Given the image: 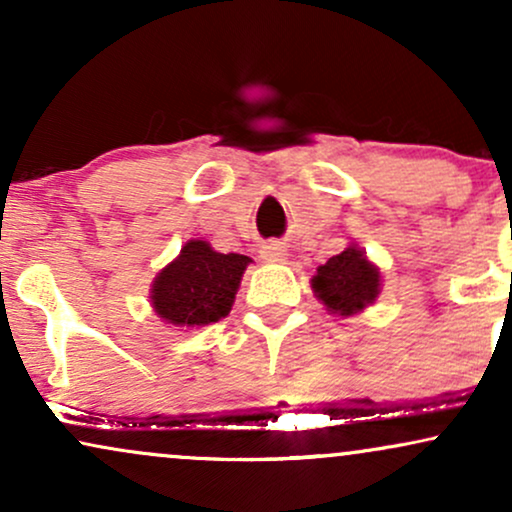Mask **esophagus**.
<instances>
[{
  "instance_id": "34e87169",
  "label": "esophagus",
  "mask_w": 512,
  "mask_h": 512,
  "mask_svg": "<svg viewBox=\"0 0 512 512\" xmlns=\"http://www.w3.org/2000/svg\"><path fill=\"white\" fill-rule=\"evenodd\" d=\"M287 256V246L280 242H266L261 246V258L268 263H285Z\"/></svg>"
}]
</instances>
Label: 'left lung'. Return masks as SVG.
Listing matches in <instances>:
<instances>
[{
    "label": "left lung",
    "instance_id": "1",
    "mask_svg": "<svg viewBox=\"0 0 512 512\" xmlns=\"http://www.w3.org/2000/svg\"><path fill=\"white\" fill-rule=\"evenodd\" d=\"M311 289L327 313L351 318L375 304L382 292V273L361 246L351 242L342 254L318 266Z\"/></svg>",
    "mask_w": 512,
    "mask_h": 512
}]
</instances>
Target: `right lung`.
<instances>
[{
    "mask_svg": "<svg viewBox=\"0 0 512 512\" xmlns=\"http://www.w3.org/2000/svg\"><path fill=\"white\" fill-rule=\"evenodd\" d=\"M249 263V256L220 254L206 239H189L151 282V308L180 330L218 323L232 311Z\"/></svg>",
    "mask_w": 512,
    "mask_h": 512,
    "instance_id": "1",
    "label": "right lung"
}]
</instances>
